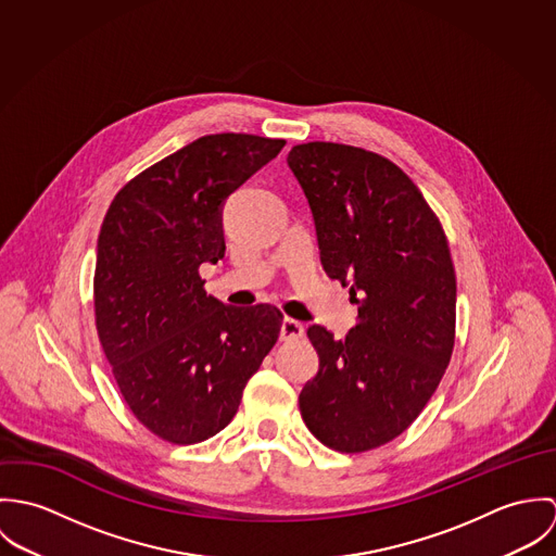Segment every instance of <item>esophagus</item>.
<instances>
[{
  "label": "esophagus",
  "mask_w": 556,
  "mask_h": 556,
  "mask_svg": "<svg viewBox=\"0 0 556 556\" xmlns=\"http://www.w3.org/2000/svg\"><path fill=\"white\" fill-rule=\"evenodd\" d=\"M304 336V325L295 318H285L280 325V338L282 340H298Z\"/></svg>",
  "instance_id": "1"
}]
</instances>
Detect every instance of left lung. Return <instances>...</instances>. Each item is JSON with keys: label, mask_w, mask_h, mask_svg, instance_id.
<instances>
[{"label": "left lung", "mask_w": 556, "mask_h": 556, "mask_svg": "<svg viewBox=\"0 0 556 556\" xmlns=\"http://www.w3.org/2000/svg\"><path fill=\"white\" fill-rule=\"evenodd\" d=\"M317 227L320 263L351 287L359 323L336 340L308 327L318 372L300 394L308 430L357 454L402 434L439 388L454 349L456 274L439 218L408 175L340 143L289 152Z\"/></svg>", "instance_id": "obj_1"}]
</instances>
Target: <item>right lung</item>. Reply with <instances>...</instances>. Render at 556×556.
<instances>
[{
    "instance_id": "add662e5",
    "label": "right lung",
    "mask_w": 556,
    "mask_h": 556,
    "mask_svg": "<svg viewBox=\"0 0 556 556\" xmlns=\"http://www.w3.org/2000/svg\"><path fill=\"white\" fill-rule=\"evenodd\" d=\"M282 139L207 135L130 179L113 199L93 276L98 338L135 417L160 439L218 434L278 340L282 313L207 295L203 263L225 256L223 205Z\"/></svg>"
}]
</instances>
